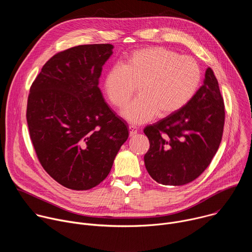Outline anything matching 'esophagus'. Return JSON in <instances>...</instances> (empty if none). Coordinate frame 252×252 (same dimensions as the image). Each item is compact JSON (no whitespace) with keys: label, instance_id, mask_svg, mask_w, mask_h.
<instances>
[{"label":"esophagus","instance_id":"34e87169","mask_svg":"<svg viewBox=\"0 0 252 252\" xmlns=\"http://www.w3.org/2000/svg\"><path fill=\"white\" fill-rule=\"evenodd\" d=\"M128 130H129V136H133L137 132V127L134 126H128Z\"/></svg>","mask_w":252,"mask_h":252}]
</instances>
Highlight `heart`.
<instances>
[{
    "instance_id": "b5f03b06",
    "label": "heart",
    "mask_w": 252,
    "mask_h": 252,
    "mask_svg": "<svg viewBox=\"0 0 252 252\" xmlns=\"http://www.w3.org/2000/svg\"><path fill=\"white\" fill-rule=\"evenodd\" d=\"M201 80L198 63L189 57L179 56L161 47L135 50L123 64L112 65L103 78V91L109 101L123 107L134 94L139 95L122 111L131 124H143L167 117L193 97Z\"/></svg>"
}]
</instances>
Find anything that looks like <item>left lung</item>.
<instances>
[{
	"label": "left lung",
	"instance_id": "obj_1",
	"mask_svg": "<svg viewBox=\"0 0 252 252\" xmlns=\"http://www.w3.org/2000/svg\"><path fill=\"white\" fill-rule=\"evenodd\" d=\"M224 103L213 70L182 110L145 127L149 174L164 186H185L197 178L217 154L223 132Z\"/></svg>",
	"mask_w": 252,
	"mask_h": 252
}]
</instances>
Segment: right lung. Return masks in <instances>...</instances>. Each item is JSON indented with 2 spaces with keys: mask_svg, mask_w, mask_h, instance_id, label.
<instances>
[{
  "mask_svg": "<svg viewBox=\"0 0 252 252\" xmlns=\"http://www.w3.org/2000/svg\"><path fill=\"white\" fill-rule=\"evenodd\" d=\"M111 44L83 45L51 58L32 83L27 122L35 154L60 185L88 190L110 173L128 137L98 88Z\"/></svg>",
  "mask_w": 252,
  "mask_h": 252,
  "instance_id": "add662e5",
  "label": "right lung"
}]
</instances>
